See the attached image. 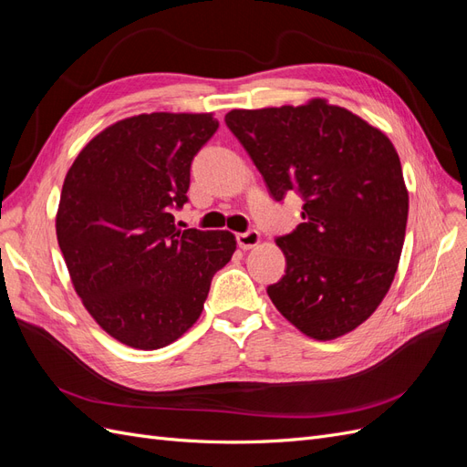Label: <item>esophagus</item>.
I'll return each instance as SVG.
<instances>
[{"label": "esophagus", "instance_id": "34e87169", "mask_svg": "<svg viewBox=\"0 0 467 467\" xmlns=\"http://www.w3.org/2000/svg\"><path fill=\"white\" fill-rule=\"evenodd\" d=\"M235 239H237V245L242 247V249H251V247L259 245L261 234H259L257 230H247V232H244V234H237Z\"/></svg>", "mask_w": 467, "mask_h": 467}]
</instances>
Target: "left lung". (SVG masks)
<instances>
[{"instance_id":"obj_1","label":"left lung","mask_w":467,"mask_h":467,"mask_svg":"<svg viewBox=\"0 0 467 467\" xmlns=\"http://www.w3.org/2000/svg\"><path fill=\"white\" fill-rule=\"evenodd\" d=\"M225 124L276 202L304 201V222L276 237L286 273L268 298L317 341L357 329L388 294L405 239L409 194L389 138L323 99L232 110Z\"/></svg>"}]
</instances>
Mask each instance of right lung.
I'll return each mask as SVG.
<instances>
[{
    "label": "right lung",
    "mask_w": 467,
    "mask_h": 467,
    "mask_svg": "<svg viewBox=\"0 0 467 467\" xmlns=\"http://www.w3.org/2000/svg\"><path fill=\"white\" fill-rule=\"evenodd\" d=\"M212 115L119 120L79 151L64 179L56 235L91 317L122 345L155 350L201 317L212 276L235 251L230 232L177 230L194 155Z\"/></svg>",
    "instance_id": "right-lung-1"
}]
</instances>
